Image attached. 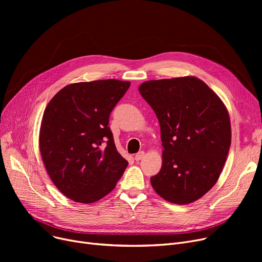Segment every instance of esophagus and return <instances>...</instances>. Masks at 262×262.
<instances>
[{
    "label": "esophagus",
    "mask_w": 262,
    "mask_h": 262,
    "mask_svg": "<svg viewBox=\"0 0 262 262\" xmlns=\"http://www.w3.org/2000/svg\"><path fill=\"white\" fill-rule=\"evenodd\" d=\"M143 156H144V152H139V153H137L136 155H135V160L136 161H139V160H141L142 158H143Z\"/></svg>",
    "instance_id": "1"
}]
</instances>
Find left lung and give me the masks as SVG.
Returning <instances> with one entry per match:
<instances>
[{
  "mask_svg": "<svg viewBox=\"0 0 262 262\" xmlns=\"http://www.w3.org/2000/svg\"><path fill=\"white\" fill-rule=\"evenodd\" d=\"M139 92L157 116L163 146L152 187L173 204L201 199L217 182L228 155L231 128L225 105L194 76L147 80Z\"/></svg>",
  "mask_w": 262,
  "mask_h": 262,
  "instance_id": "left-lung-1",
  "label": "left lung"
}]
</instances>
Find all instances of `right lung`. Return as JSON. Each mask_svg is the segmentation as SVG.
Returning <instances> with one entry per match:
<instances>
[{"mask_svg": "<svg viewBox=\"0 0 262 262\" xmlns=\"http://www.w3.org/2000/svg\"><path fill=\"white\" fill-rule=\"evenodd\" d=\"M129 81L103 79L63 87L49 102L39 147L49 176L70 200L89 204L116 187L127 167L108 123Z\"/></svg>", "mask_w": 262, "mask_h": 262, "instance_id": "obj_1", "label": "right lung"}]
</instances>
